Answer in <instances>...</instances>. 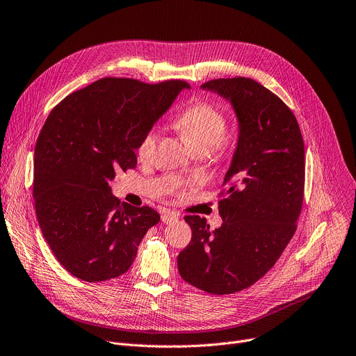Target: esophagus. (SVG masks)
<instances>
[{
    "label": "esophagus",
    "mask_w": 356,
    "mask_h": 356,
    "mask_svg": "<svg viewBox=\"0 0 356 356\" xmlns=\"http://www.w3.org/2000/svg\"><path fill=\"white\" fill-rule=\"evenodd\" d=\"M177 220H179V214L175 211L166 210L161 213V221H163L165 224H172V222H176Z\"/></svg>",
    "instance_id": "obj_1"
}]
</instances>
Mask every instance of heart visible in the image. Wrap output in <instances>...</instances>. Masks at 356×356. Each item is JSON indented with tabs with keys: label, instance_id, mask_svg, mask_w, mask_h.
<instances>
[{
	"label": "heart",
	"instance_id": "1",
	"mask_svg": "<svg viewBox=\"0 0 356 356\" xmlns=\"http://www.w3.org/2000/svg\"><path fill=\"white\" fill-rule=\"evenodd\" d=\"M176 126L188 145L199 150L210 152L224 145L227 132V116L216 105L207 101H197L184 109L176 119ZM160 132L156 126L150 127L142 136L138 146L140 160H150L156 152Z\"/></svg>",
	"mask_w": 356,
	"mask_h": 356
}]
</instances>
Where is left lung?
<instances>
[{"label": "left lung", "mask_w": 356, "mask_h": 356, "mask_svg": "<svg viewBox=\"0 0 356 356\" xmlns=\"http://www.w3.org/2000/svg\"><path fill=\"white\" fill-rule=\"evenodd\" d=\"M202 88L232 102L240 132L218 195L221 227L186 216L191 241L177 267L186 282L224 296L264 277L293 238L304 202L305 152L293 111L261 83L236 76Z\"/></svg>", "instance_id": "8db88e82"}]
</instances>
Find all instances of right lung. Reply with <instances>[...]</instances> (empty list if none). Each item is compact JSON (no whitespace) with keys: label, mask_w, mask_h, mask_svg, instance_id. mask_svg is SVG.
I'll use <instances>...</instances> for the list:
<instances>
[{"label":"right lung","mask_w":356,"mask_h":356,"mask_svg":"<svg viewBox=\"0 0 356 356\" xmlns=\"http://www.w3.org/2000/svg\"><path fill=\"white\" fill-rule=\"evenodd\" d=\"M184 88L190 85L180 79L104 78L48 115L35 146L32 196L44 238L72 275L98 282L124 274L159 222L149 206L120 204L109 180L136 168L142 136Z\"/></svg>","instance_id":"1"}]
</instances>
